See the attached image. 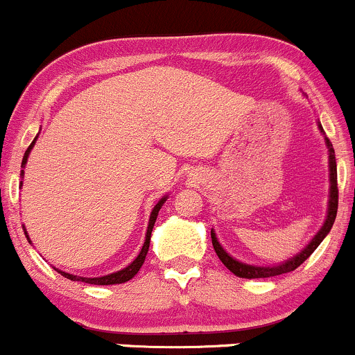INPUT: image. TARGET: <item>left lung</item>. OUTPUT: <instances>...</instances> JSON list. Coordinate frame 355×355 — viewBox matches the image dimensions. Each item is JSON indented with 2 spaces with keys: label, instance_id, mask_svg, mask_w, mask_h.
<instances>
[{
  "label": "left lung",
  "instance_id": "8db88e82",
  "mask_svg": "<svg viewBox=\"0 0 355 355\" xmlns=\"http://www.w3.org/2000/svg\"><path fill=\"white\" fill-rule=\"evenodd\" d=\"M319 128L322 130V125H319ZM324 132V130H322ZM325 144H327L329 148V166H331V198H329V211H327V218H325L324 227L319 230V234L312 239V242L309 243L307 247L304 248L300 254H297L294 259L287 260L285 263H280L277 267H255V266H247V263L239 262V260L232 259V257L223 250L222 245L218 243L217 237H215L214 230H211V243H214L215 254L218 255V259L222 260V263L225 266L232 274H235L237 277H242V279H267V277H275V275H282L287 274V272L295 270L297 267H300L305 260L309 259L313 254L317 247L320 245L322 240L325 239V235L329 234L334 225V220H336L337 215V207H339V189H337V164H336V152H334L332 144L329 138H325Z\"/></svg>",
  "mask_w": 355,
  "mask_h": 355
}]
</instances>
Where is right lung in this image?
Instances as JSON below:
<instances>
[{"label": "right lung", "instance_id": "right-lung-1", "mask_svg": "<svg viewBox=\"0 0 355 355\" xmlns=\"http://www.w3.org/2000/svg\"><path fill=\"white\" fill-rule=\"evenodd\" d=\"M33 145H35V140L31 141V145L28 146L26 153H24V157H23V166L26 165L28 155H30L31 148H33ZM21 173H23V172H21ZM165 200H166V197L162 198V200L158 202L157 205L153 207V210H152V215H150L148 230H146V237H145V243H144V247H141L140 254H138L137 259L133 260V262L130 263L128 267L123 268V270H120V272H115V274H110V275H105V277H96V279H87V277H76V275L67 274V272H60V270H58L60 274L63 275V277H67V279H70V280H81V282H85V284H93V285H113V284H123V282H126V280L133 279V277H135L137 272L140 270V267L144 266V262H145V257H146V254H148V247H150V237H152V230H153V225H155V222H157V215H158V211H160L162 205H164V203H165ZM26 237H28V235H26Z\"/></svg>", "mask_w": 355, "mask_h": 355}]
</instances>
